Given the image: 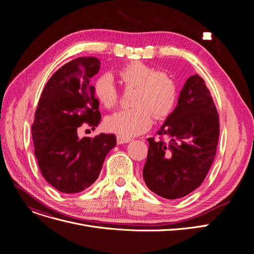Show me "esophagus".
<instances>
[{
  "instance_id": "esophagus-1",
  "label": "esophagus",
  "mask_w": 254,
  "mask_h": 254,
  "mask_svg": "<svg viewBox=\"0 0 254 254\" xmlns=\"http://www.w3.org/2000/svg\"><path fill=\"white\" fill-rule=\"evenodd\" d=\"M131 139L129 138H125V137H122V136H117V143L118 144H125V143H128L130 142Z\"/></svg>"
}]
</instances>
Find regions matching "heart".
<instances>
[{"instance_id":"1","label":"heart","mask_w":254,"mask_h":254,"mask_svg":"<svg viewBox=\"0 0 254 254\" xmlns=\"http://www.w3.org/2000/svg\"><path fill=\"white\" fill-rule=\"evenodd\" d=\"M120 83L136 87L131 107L120 110L105 120L106 128L118 136L129 138L147 130L155 119H164L174 110L178 100V85L175 78L167 72L157 71L141 62H131L117 71ZM92 91L106 109L117 104L118 89L111 75L98 76L92 83Z\"/></svg>"}]
</instances>
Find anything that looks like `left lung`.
Segmentation results:
<instances>
[{"label":"left lung","mask_w":254,"mask_h":254,"mask_svg":"<svg viewBox=\"0 0 254 254\" xmlns=\"http://www.w3.org/2000/svg\"><path fill=\"white\" fill-rule=\"evenodd\" d=\"M156 134L168 137L169 142L147 139L145 184L165 198L188 195L206 178L219 138L217 109L201 76L195 74L186 80L175 110Z\"/></svg>","instance_id":"1"}]
</instances>
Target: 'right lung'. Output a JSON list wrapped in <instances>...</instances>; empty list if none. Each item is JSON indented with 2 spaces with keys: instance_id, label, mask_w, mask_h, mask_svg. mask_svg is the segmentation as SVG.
<instances>
[{
  "instance_id": "add662e5",
  "label": "right lung",
  "mask_w": 254,
  "mask_h": 254,
  "mask_svg": "<svg viewBox=\"0 0 254 254\" xmlns=\"http://www.w3.org/2000/svg\"><path fill=\"white\" fill-rule=\"evenodd\" d=\"M97 58H77L51 76L39 100L32 126L38 166L45 180L64 193H77L95 182L106 155L115 147L114 134L79 139L83 123L101 122L90 78L100 70Z\"/></svg>"
}]
</instances>
